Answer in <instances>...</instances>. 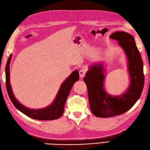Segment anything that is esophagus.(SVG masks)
Returning a JSON list of instances; mask_svg holds the SVG:
<instances>
[{
  "instance_id": "esophagus-1",
  "label": "esophagus",
  "mask_w": 150,
  "mask_h": 150,
  "mask_svg": "<svg viewBox=\"0 0 150 150\" xmlns=\"http://www.w3.org/2000/svg\"><path fill=\"white\" fill-rule=\"evenodd\" d=\"M86 72V71L85 69H81L79 71V76H80L81 78H83L84 76H85V74Z\"/></svg>"
}]
</instances>
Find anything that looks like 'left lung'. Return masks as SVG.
Instances as JSON below:
<instances>
[{
    "mask_svg": "<svg viewBox=\"0 0 150 150\" xmlns=\"http://www.w3.org/2000/svg\"><path fill=\"white\" fill-rule=\"evenodd\" d=\"M126 52L128 59L130 85L121 96H111L103 88L105 76L101 64H92L84 78L87 86L88 101L92 112L99 117H109L123 114L130 109L140 98L144 84L143 62L133 36L126 32L117 31L110 35Z\"/></svg>",
    "mask_w": 150,
    "mask_h": 150,
    "instance_id": "1",
    "label": "left lung"
}]
</instances>
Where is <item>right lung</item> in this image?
<instances>
[{
	"label": "right lung",
	"instance_id": "add662e5",
	"mask_svg": "<svg viewBox=\"0 0 150 150\" xmlns=\"http://www.w3.org/2000/svg\"><path fill=\"white\" fill-rule=\"evenodd\" d=\"M11 59V55L9 56L6 66V85L9 97L12 103L18 110L28 117L37 120H54L60 117L64 113L66 99L71 91L72 86L76 81L79 79V72L74 71L63 83L59 90L58 95L54 101L48 107L40 110H32L25 107L16 99L13 94L9 81V64Z\"/></svg>",
	"mask_w": 150,
	"mask_h": 150
}]
</instances>
